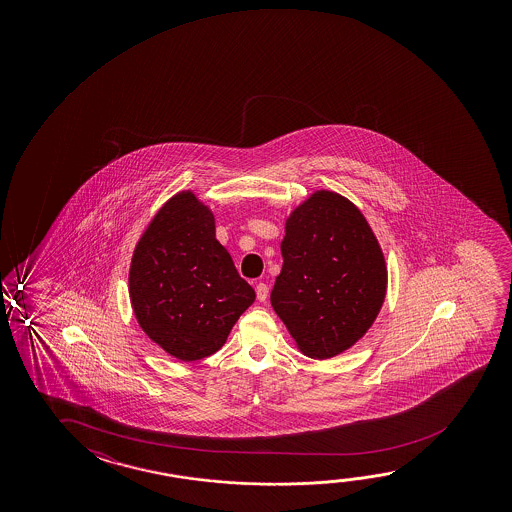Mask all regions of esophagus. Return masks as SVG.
Segmentation results:
<instances>
[{
    "mask_svg": "<svg viewBox=\"0 0 512 512\" xmlns=\"http://www.w3.org/2000/svg\"><path fill=\"white\" fill-rule=\"evenodd\" d=\"M255 293H257V300H259V302H266L269 293L268 285L260 282V284H257V287H255Z\"/></svg>",
    "mask_w": 512,
    "mask_h": 512,
    "instance_id": "34e87169",
    "label": "esophagus"
}]
</instances>
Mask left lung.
<instances>
[{
    "label": "left lung",
    "mask_w": 512,
    "mask_h": 512,
    "mask_svg": "<svg viewBox=\"0 0 512 512\" xmlns=\"http://www.w3.org/2000/svg\"><path fill=\"white\" fill-rule=\"evenodd\" d=\"M271 305L296 348L332 359L364 337L387 293V264L361 209L319 189L285 219Z\"/></svg>",
    "instance_id": "left-lung-1"
}]
</instances>
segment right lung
Segmentation results:
<instances>
[{
    "label": "right lung",
    "mask_w": 512,
    "mask_h": 512,
    "mask_svg": "<svg viewBox=\"0 0 512 512\" xmlns=\"http://www.w3.org/2000/svg\"><path fill=\"white\" fill-rule=\"evenodd\" d=\"M128 293L144 334L178 361H200L227 343L235 321L255 302L212 210L193 191L171 196L135 244Z\"/></svg>",
    "instance_id": "1"
}]
</instances>
